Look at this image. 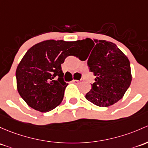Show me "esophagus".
Masks as SVG:
<instances>
[{"instance_id": "esophagus-1", "label": "esophagus", "mask_w": 148, "mask_h": 148, "mask_svg": "<svg viewBox=\"0 0 148 148\" xmlns=\"http://www.w3.org/2000/svg\"><path fill=\"white\" fill-rule=\"evenodd\" d=\"M72 82H73V83L76 84H80V83H82V82H83L84 81L82 80V79H81V80H73Z\"/></svg>"}]
</instances>
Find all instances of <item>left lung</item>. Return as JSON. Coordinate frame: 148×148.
Instances as JSON below:
<instances>
[{
	"instance_id": "obj_1",
	"label": "left lung",
	"mask_w": 148,
	"mask_h": 148,
	"mask_svg": "<svg viewBox=\"0 0 148 148\" xmlns=\"http://www.w3.org/2000/svg\"><path fill=\"white\" fill-rule=\"evenodd\" d=\"M91 39L78 40L79 49L88 51L82 57L91 72L96 76L86 99L99 107H108L121 99L131 83L130 64L126 56L113 43Z\"/></svg>"
}]
</instances>
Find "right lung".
Returning a JSON list of instances; mask_svg holds the SVG:
<instances>
[{
    "mask_svg": "<svg viewBox=\"0 0 148 148\" xmlns=\"http://www.w3.org/2000/svg\"><path fill=\"white\" fill-rule=\"evenodd\" d=\"M78 49L77 41L52 40L36 44L26 52L15 76L18 93L29 106L46 113L61 103L68 85L61 64Z\"/></svg>",
    "mask_w": 148,
    "mask_h": 148,
    "instance_id": "1",
    "label": "right lung"
}]
</instances>
